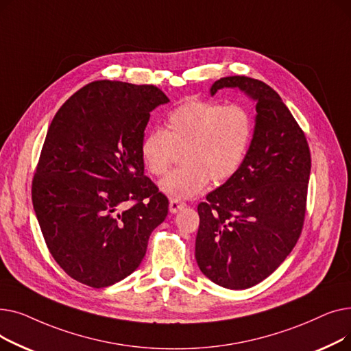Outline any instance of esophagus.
Returning <instances> with one entry per match:
<instances>
[{
  "label": "esophagus",
  "instance_id": "34e87169",
  "mask_svg": "<svg viewBox=\"0 0 351 351\" xmlns=\"http://www.w3.org/2000/svg\"><path fill=\"white\" fill-rule=\"evenodd\" d=\"M185 206H186L185 202H180V200L172 199V200L169 202V212H171V213H178L179 210H182Z\"/></svg>",
  "mask_w": 351,
  "mask_h": 351
}]
</instances>
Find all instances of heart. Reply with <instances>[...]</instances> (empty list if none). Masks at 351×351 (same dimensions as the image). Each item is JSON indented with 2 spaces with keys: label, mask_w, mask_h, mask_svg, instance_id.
Masks as SVG:
<instances>
[{
  "label": "heart",
  "mask_w": 351,
  "mask_h": 351,
  "mask_svg": "<svg viewBox=\"0 0 351 351\" xmlns=\"http://www.w3.org/2000/svg\"><path fill=\"white\" fill-rule=\"evenodd\" d=\"M253 118L241 105L192 99L175 108L165 129L147 132L141 145L145 168L163 176L176 151L182 168L160 180L159 189L172 199H191L212 183H223L241 169L253 138Z\"/></svg>",
  "instance_id": "heart-1"
}]
</instances>
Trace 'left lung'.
I'll use <instances>...</instances> for the list:
<instances>
[{"instance_id":"obj_1","label":"left lung","mask_w":351,"mask_h":351,"mask_svg":"<svg viewBox=\"0 0 351 351\" xmlns=\"http://www.w3.org/2000/svg\"><path fill=\"white\" fill-rule=\"evenodd\" d=\"M239 88L256 102L249 152L234 176L197 205L195 257L213 283L249 289L278 269L304 222L311 158L304 132L278 92L259 80L226 77L212 88Z\"/></svg>"}]
</instances>
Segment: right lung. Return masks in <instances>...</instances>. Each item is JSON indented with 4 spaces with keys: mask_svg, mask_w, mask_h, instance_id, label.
Segmentation results:
<instances>
[{
    "mask_svg": "<svg viewBox=\"0 0 351 351\" xmlns=\"http://www.w3.org/2000/svg\"><path fill=\"white\" fill-rule=\"evenodd\" d=\"M155 85L95 81L55 114L32 179V205L49 253L80 283L115 285L141 265L169 202L143 175L141 145Z\"/></svg>",
    "mask_w": 351,
    "mask_h": 351,
    "instance_id": "1",
    "label": "right lung"
}]
</instances>
